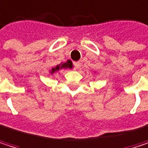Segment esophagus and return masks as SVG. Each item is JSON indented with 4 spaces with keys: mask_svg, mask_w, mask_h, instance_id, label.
I'll use <instances>...</instances> for the list:
<instances>
[{
    "mask_svg": "<svg viewBox=\"0 0 148 148\" xmlns=\"http://www.w3.org/2000/svg\"><path fill=\"white\" fill-rule=\"evenodd\" d=\"M74 67H75V69L79 70V69L81 68V64H80V62H76V63H74Z\"/></svg>",
    "mask_w": 148,
    "mask_h": 148,
    "instance_id": "esophagus-1",
    "label": "esophagus"
}]
</instances>
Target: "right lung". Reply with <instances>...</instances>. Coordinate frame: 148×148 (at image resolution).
Returning a JSON list of instances; mask_svg holds the SVG:
<instances>
[{"label": "right lung", "mask_w": 148, "mask_h": 148, "mask_svg": "<svg viewBox=\"0 0 148 148\" xmlns=\"http://www.w3.org/2000/svg\"><path fill=\"white\" fill-rule=\"evenodd\" d=\"M63 68H70V69H71V68H72V63H71V60H68L66 63L60 64L57 65L55 68H52V69H51V74H53L54 72L58 71L59 69H63Z\"/></svg>", "instance_id": "obj_1"}]
</instances>
